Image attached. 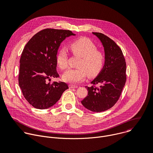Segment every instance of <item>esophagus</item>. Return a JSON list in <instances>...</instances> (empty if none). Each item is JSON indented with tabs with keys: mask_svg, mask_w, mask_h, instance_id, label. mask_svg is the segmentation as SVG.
Here are the masks:
<instances>
[{
	"mask_svg": "<svg viewBox=\"0 0 153 153\" xmlns=\"http://www.w3.org/2000/svg\"><path fill=\"white\" fill-rule=\"evenodd\" d=\"M78 86L77 85H70V88H77Z\"/></svg>",
	"mask_w": 153,
	"mask_h": 153,
	"instance_id": "obj_1",
	"label": "esophagus"
}]
</instances>
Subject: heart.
Masks as SVG:
<instances>
[{"label":"heart","mask_w":153,"mask_h":153,"mask_svg":"<svg viewBox=\"0 0 153 153\" xmlns=\"http://www.w3.org/2000/svg\"><path fill=\"white\" fill-rule=\"evenodd\" d=\"M70 48L75 56L81 57L77 69H70L65 72L62 79L64 81L76 83L82 81L86 74L90 77L96 76L102 70L104 64L103 53L97 50L94 43L90 39L82 37L72 42ZM68 54L64 48H60L56 56V62L59 67L65 70L68 67Z\"/></svg>","instance_id":"heart-1"}]
</instances>
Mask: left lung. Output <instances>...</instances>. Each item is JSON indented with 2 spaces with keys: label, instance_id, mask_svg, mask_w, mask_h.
I'll return each mask as SVG.
<instances>
[{
  "label": "left lung",
  "instance_id": "8db88e82",
  "mask_svg": "<svg viewBox=\"0 0 153 153\" xmlns=\"http://www.w3.org/2000/svg\"><path fill=\"white\" fill-rule=\"evenodd\" d=\"M100 40L105 52L104 66L97 76L85 86L88 96L81 103L93 112H102L118 100L126 82V62L119 47L110 38L100 33H92ZM97 84V87L94 85Z\"/></svg>",
  "mask_w": 153,
  "mask_h": 153
}]
</instances>
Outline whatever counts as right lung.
I'll use <instances>...</instances> for the list:
<instances>
[{"instance_id":"add662e5","label":"right lung","mask_w":153,"mask_h":153,"mask_svg":"<svg viewBox=\"0 0 153 153\" xmlns=\"http://www.w3.org/2000/svg\"><path fill=\"white\" fill-rule=\"evenodd\" d=\"M75 35L70 30L47 28L38 32L26 44L20 59L19 85L34 108L43 110L53 106L68 88L65 82L47 81L59 77L56 56L60 43Z\"/></svg>"}]
</instances>
